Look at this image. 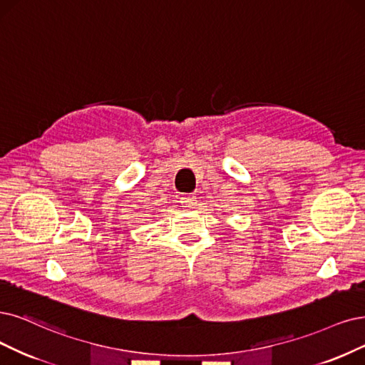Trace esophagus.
I'll list each match as a JSON object with an SVG mask.
<instances>
[{
  "mask_svg": "<svg viewBox=\"0 0 365 365\" xmlns=\"http://www.w3.org/2000/svg\"><path fill=\"white\" fill-rule=\"evenodd\" d=\"M180 203L183 205V207H192L197 205V197L194 194L183 195V197H180Z\"/></svg>",
  "mask_w": 365,
  "mask_h": 365,
  "instance_id": "1",
  "label": "esophagus"
}]
</instances>
